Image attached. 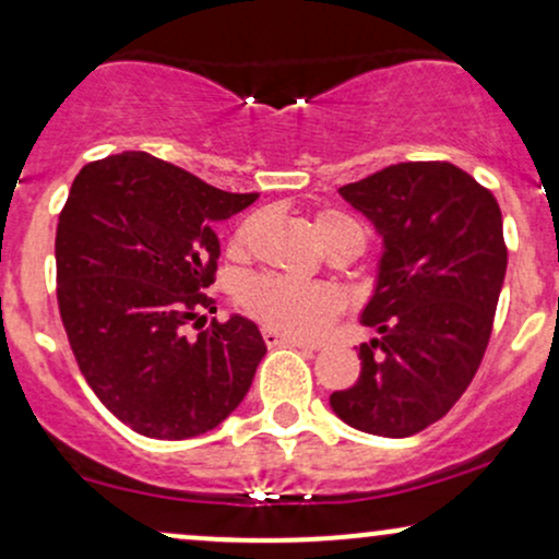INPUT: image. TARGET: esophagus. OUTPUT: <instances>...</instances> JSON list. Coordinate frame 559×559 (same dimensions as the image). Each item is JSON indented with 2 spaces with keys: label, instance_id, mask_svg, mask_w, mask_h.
I'll list each match as a JSON object with an SVG mask.
<instances>
[{
  "label": "esophagus",
  "instance_id": "1",
  "mask_svg": "<svg viewBox=\"0 0 559 559\" xmlns=\"http://www.w3.org/2000/svg\"><path fill=\"white\" fill-rule=\"evenodd\" d=\"M263 341H266V346L269 348H274V346H298V348H313V346H309V343H304V341H296V337H290V335H282L280 330H274V328H263Z\"/></svg>",
  "mask_w": 559,
  "mask_h": 559
}]
</instances>
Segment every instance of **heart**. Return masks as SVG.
<instances>
[{"label":"heart","instance_id":"1","mask_svg":"<svg viewBox=\"0 0 559 559\" xmlns=\"http://www.w3.org/2000/svg\"><path fill=\"white\" fill-rule=\"evenodd\" d=\"M313 229L328 250L343 246V242H356L359 248L364 246L361 227L341 211H319L313 218ZM250 231H253V218L235 231V240H231L235 250L248 248ZM237 300L250 317L293 337L322 335L341 309V296L330 285L274 277V274L248 280Z\"/></svg>","mask_w":559,"mask_h":559}]
</instances>
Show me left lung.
I'll return each instance as SVG.
<instances>
[{
  "mask_svg": "<svg viewBox=\"0 0 559 559\" xmlns=\"http://www.w3.org/2000/svg\"><path fill=\"white\" fill-rule=\"evenodd\" d=\"M382 237L361 324V374L330 406L361 432L406 438L438 423L478 372L504 285L497 198L447 160L396 163L337 190Z\"/></svg>",
  "mask_w": 559,
  "mask_h": 559,
  "instance_id": "1",
  "label": "left lung"
}]
</instances>
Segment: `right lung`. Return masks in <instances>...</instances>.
<instances>
[{
  "label": "right lung",
  "mask_w": 559,
  "mask_h": 559,
  "mask_svg": "<svg viewBox=\"0 0 559 559\" xmlns=\"http://www.w3.org/2000/svg\"><path fill=\"white\" fill-rule=\"evenodd\" d=\"M259 192H224L147 153L86 163L55 237L58 306L81 374L131 430L160 441L203 436L246 399L266 354L231 313L195 341L222 255L216 224Z\"/></svg>",
  "instance_id": "1"
}]
</instances>
